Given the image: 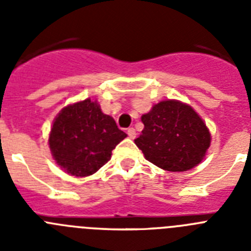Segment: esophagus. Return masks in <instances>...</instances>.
Listing matches in <instances>:
<instances>
[{"label":"esophagus","mask_w":251,"mask_h":251,"mask_svg":"<svg viewBox=\"0 0 251 251\" xmlns=\"http://www.w3.org/2000/svg\"><path fill=\"white\" fill-rule=\"evenodd\" d=\"M127 134H128V137H129L130 139H134L136 138V129H134V128L133 127H130V128H128L127 129Z\"/></svg>","instance_id":"esophagus-1"}]
</instances>
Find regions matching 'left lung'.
I'll return each mask as SVG.
<instances>
[{
  "instance_id": "obj_1",
  "label": "left lung",
  "mask_w": 251,
  "mask_h": 251,
  "mask_svg": "<svg viewBox=\"0 0 251 251\" xmlns=\"http://www.w3.org/2000/svg\"><path fill=\"white\" fill-rule=\"evenodd\" d=\"M145 128L134 143L162 170L183 172L197 166L210 147V132L191 106L163 100L142 115Z\"/></svg>"
}]
</instances>
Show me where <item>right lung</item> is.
Returning a JSON list of instances; mask_svg holds the SVG:
<instances>
[{"instance_id": "right-lung-1", "label": "right lung", "mask_w": 251, "mask_h": 251, "mask_svg": "<svg viewBox=\"0 0 251 251\" xmlns=\"http://www.w3.org/2000/svg\"><path fill=\"white\" fill-rule=\"evenodd\" d=\"M126 137L97 101L85 99L59 113L51 128L49 145L60 167L69 175L85 177L103 167L115 146Z\"/></svg>"}]
</instances>
